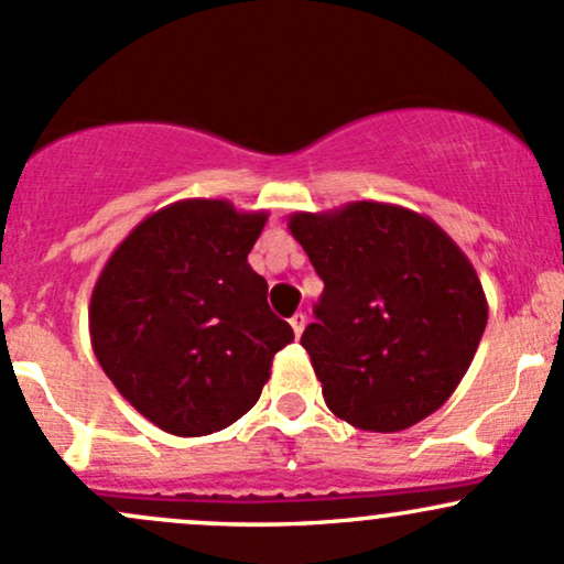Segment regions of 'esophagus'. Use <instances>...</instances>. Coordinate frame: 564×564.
<instances>
[{
	"instance_id": "34e87169",
	"label": "esophagus",
	"mask_w": 564,
	"mask_h": 564,
	"mask_svg": "<svg viewBox=\"0 0 564 564\" xmlns=\"http://www.w3.org/2000/svg\"><path fill=\"white\" fill-rule=\"evenodd\" d=\"M305 322H307V318L302 316V313H294L292 322H289V324H292V329H294V337H302V332H305Z\"/></svg>"
}]
</instances>
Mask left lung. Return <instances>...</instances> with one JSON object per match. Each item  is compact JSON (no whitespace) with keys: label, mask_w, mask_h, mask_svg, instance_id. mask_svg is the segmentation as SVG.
I'll return each instance as SVG.
<instances>
[{"label":"left lung","mask_w":564,"mask_h":564,"mask_svg":"<svg viewBox=\"0 0 564 564\" xmlns=\"http://www.w3.org/2000/svg\"><path fill=\"white\" fill-rule=\"evenodd\" d=\"M289 232L324 281L318 322L300 343L329 411L370 432L435 413L489 318L465 251L430 216L372 199L292 213Z\"/></svg>","instance_id":"1"}]
</instances>
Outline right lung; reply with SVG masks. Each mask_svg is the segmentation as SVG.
Instances as JSON below:
<instances>
[{"label":"right lung","instance_id":"right-lung-1","mask_svg":"<svg viewBox=\"0 0 564 564\" xmlns=\"http://www.w3.org/2000/svg\"><path fill=\"white\" fill-rule=\"evenodd\" d=\"M264 224L267 210L229 199H177L142 218L94 283V357L123 400L170 435L237 422L294 340L248 264Z\"/></svg>","mask_w":564,"mask_h":564}]
</instances>
